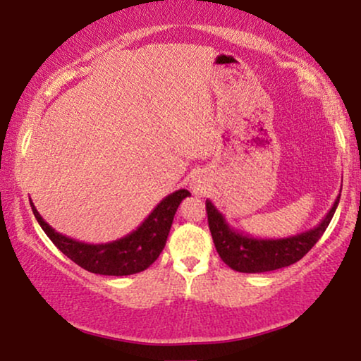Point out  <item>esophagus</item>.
I'll list each match as a JSON object with an SVG mask.
<instances>
[{
  "label": "esophagus",
  "mask_w": 361,
  "mask_h": 361,
  "mask_svg": "<svg viewBox=\"0 0 361 361\" xmlns=\"http://www.w3.org/2000/svg\"><path fill=\"white\" fill-rule=\"evenodd\" d=\"M207 189H209V180H207L205 176L197 174L190 179V190L192 194L195 195H204Z\"/></svg>",
  "instance_id": "obj_1"
}]
</instances>
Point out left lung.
<instances>
[{
	"instance_id": "left-lung-1",
	"label": "left lung",
	"mask_w": 361,
	"mask_h": 361,
	"mask_svg": "<svg viewBox=\"0 0 361 361\" xmlns=\"http://www.w3.org/2000/svg\"><path fill=\"white\" fill-rule=\"evenodd\" d=\"M338 202L340 194L335 199L332 209L314 228L286 238H256L243 233L226 221L225 215L212 204V200L207 199L205 205L212 238L221 261L238 273H266V271L286 268L304 258L327 230Z\"/></svg>"
}]
</instances>
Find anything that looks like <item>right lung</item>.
Returning <instances> with one entry per match:
<instances>
[{"label":"right lung","mask_w":361,"mask_h":361,"mask_svg":"<svg viewBox=\"0 0 361 361\" xmlns=\"http://www.w3.org/2000/svg\"><path fill=\"white\" fill-rule=\"evenodd\" d=\"M187 195H190V192L185 189L172 192L154 207V210L136 230L123 238L98 245L83 243V241L59 233L42 219L32 200L29 202L44 233L73 263L95 274L128 276L141 273L159 258L169 236L177 207Z\"/></svg>","instance_id":"right-lung-1"}]
</instances>
